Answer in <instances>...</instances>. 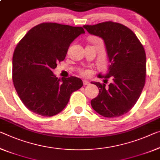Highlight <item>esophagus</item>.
I'll return each instance as SVG.
<instances>
[{"label": "esophagus", "instance_id": "esophagus-1", "mask_svg": "<svg viewBox=\"0 0 160 160\" xmlns=\"http://www.w3.org/2000/svg\"><path fill=\"white\" fill-rule=\"evenodd\" d=\"M83 85L84 86H87V85H89L90 84V82H88L87 80H83Z\"/></svg>", "mask_w": 160, "mask_h": 160}]
</instances>
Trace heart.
I'll use <instances>...</instances> for the list:
<instances>
[{"label": "heart", "instance_id": "heart-1", "mask_svg": "<svg viewBox=\"0 0 160 160\" xmlns=\"http://www.w3.org/2000/svg\"><path fill=\"white\" fill-rule=\"evenodd\" d=\"M81 73H82V74H83V75H87L88 71H87V70H82V72H81Z\"/></svg>", "mask_w": 160, "mask_h": 160}]
</instances>
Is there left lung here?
Returning a JSON list of instances; mask_svg holds the SVG:
<instances>
[{
    "mask_svg": "<svg viewBox=\"0 0 160 160\" xmlns=\"http://www.w3.org/2000/svg\"><path fill=\"white\" fill-rule=\"evenodd\" d=\"M83 27L104 40L110 63L107 73L98 77L104 78V83L108 79L112 83L106 86L92 82L99 91L91 101L92 107L104 117L122 116L136 104L144 87L145 51L134 32L121 23L107 21Z\"/></svg>",
    "mask_w": 160,
    "mask_h": 160,
    "instance_id": "obj_1",
    "label": "left lung"
}]
</instances>
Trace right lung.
<instances>
[{"label": "right lung", "mask_w": 160, "mask_h": 160, "mask_svg": "<svg viewBox=\"0 0 160 160\" xmlns=\"http://www.w3.org/2000/svg\"><path fill=\"white\" fill-rule=\"evenodd\" d=\"M85 31L82 27L43 23L28 31L13 56V82L21 102L32 112L52 117L66 107L81 78H58L53 69L64 60L68 47Z\"/></svg>", "instance_id": "obj_1"}]
</instances>
